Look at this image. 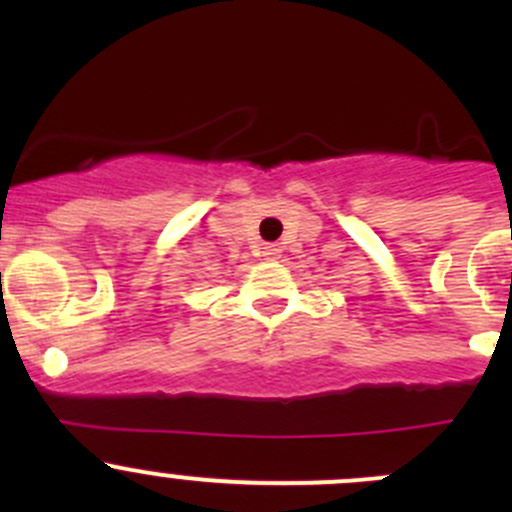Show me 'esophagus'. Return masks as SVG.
Segmentation results:
<instances>
[{"instance_id":"1","label":"esophagus","mask_w":512,"mask_h":512,"mask_svg":"<svg viewBox=\"0 0 512 512\" xmlns=\"http://www.w3.org/2000/svg\"><path fill=\"white\" fill-rule=\"evenodd\" d=\"M280 255H282L280 245H265V247H262V257H265V260H277Z\"/></svg>"}]
</instances>
